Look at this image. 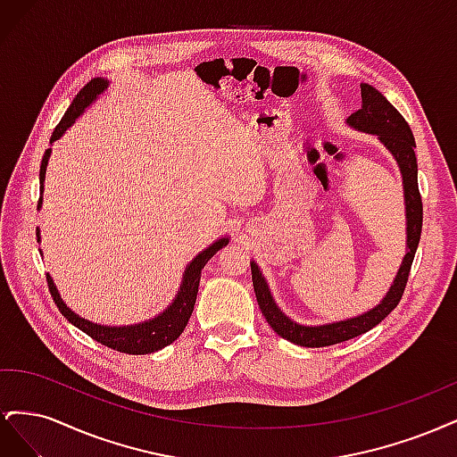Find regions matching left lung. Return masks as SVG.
<instances>
[{
	"mask_svg": "<svg viewBox=\"0 0 457 457\" xmlns=\"http://www.w3.org/2000/svg\"><path fill=\"white\" fill-rule=\"evenodd\" d=\"M362 93V106L354 114L347 118V126L362 131L368 135H376L379 143L391 152L393 158L398 163L400 175H403V188H404V210H406V253L400 262V269L395 276V280L389 287V292L378 303L376 307L347 318V320H337L320 326H305L294 322L292 318L284 314L270 294L269 284L262 276L261 269L255 261H252V280L255 297L262 316L267 318L269 326L280 337L287 339L301 347H328V345H337L366 334L371 328H376L383 318L389 314L396 305L400 297L404 294L408 282V274L416 255L418 244L421 238V225H423V205L418 188V160H416V141H413L411 129L403 118V114L385 99V96L368 84H361Z\"/></svg>",
	"mask_w": 457,
	"mask_h": 457,
	"instance_id": "left-lung-1",
	"label": "left lung"
}]
</instances>
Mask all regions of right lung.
<instances>
[{
	"label": "right lung",
	"instance_id": "1",
	"mask_svg": "<svg viewBox=\"0 0 457 457\" xmlns=\"http://www.w3.org/2000/svg\"><path fill=\"white\" fill-rule=\"evenodd\" d=\"M106 87H108V79L93 78L89 84L76 95V99L72 101L71 108L66 110L62 120L59 121V126L54 128V131L51 135V143L59 141L61 137L66 133V129L72 128V123L86 112V108L91 103H95L96 96H99ZM49 156H51V148L46 150L44 160H41V165H39V190H41V195H44V181H46V170H47ZM41 200H44V198L39 196L37 210L41 207ZM39 240H41V237H39V228H37V242ZM228 240H230L228 237L215 240L210 247H205L204 252H200L195 259H192L185 269L181 286H179V292H177L175 299L168 305V309L160 312L158 316L150 318V320H145V322H139V324L104 326V324H95V322L87 320V318H81L71 307H66V303L62 301L57 286H54L53 278L47 274L49 292H51L54 305L59 307V311L62 312L66 320L74 324L78 329L84 331V334H87L89 337H93L95 341H99L101 345H104V347H110V349L120 351V353H128V354L156 353L163 347H168V345H171L179 336L183 334V329L188 324V318H190L192 311H195L202 269L205 267V262L210 261L219 250H223V247L228 244Z\"/></svg>",
	"mask_w": 457,
	"mask_h": 457
}]
</instances>
